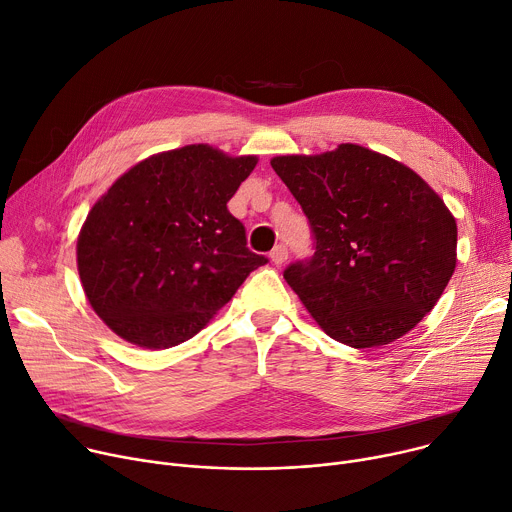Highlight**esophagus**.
Wrapping results in <instances>:
<instances>
[{"label":"esophagus","mask_w":512,"mask_h":512,"mask_svg":"<svg viewBox=\"0 0 512 512\" xmlns=\"http://www.w3.org/2000/svg\"><path fill=\"white\" fill-rule=\"evenodd\" d=\"M271 261L275 263V265H282V263H286V259H288V249L284 247V245H277L273 251H271Z\"/></svg>","instance_id":"esophagus-1"}]
</instances>
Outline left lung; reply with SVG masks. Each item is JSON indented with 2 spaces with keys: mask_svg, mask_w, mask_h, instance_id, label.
<instances>
[{
  "mask_svg": "<svg viewBox=\"0 0 512 512\" xmlns=\"http://www.w3.org/2000/svg\"><path fill=\"white\" fill-rule=\"evenodd\" d=\"M316 251L284 271L318 327L353 349L388 345L435 308L457 263V222L408 165L355 143L277 155Z\"/></svg>",
  "mask_w": 512,
  "mask_h": 512,
  "instance_id": "left-lung-1",
  "label": "left lung"
}]
</instances>
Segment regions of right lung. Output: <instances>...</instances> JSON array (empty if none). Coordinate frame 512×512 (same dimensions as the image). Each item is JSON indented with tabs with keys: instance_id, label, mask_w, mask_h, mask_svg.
<instances>
[{
	"instance_id": "right-lung-1",
	"label": "right lung",
	"mask_w": 512,
	"mask_h": 512,
	"mask_svg": "<svg viewBox=\"0 0 512 512\" xmlns=\"http://www.w3.org/2000/svg\"><path fill=\"white\" fill-rule=\"evenodd\" d=\"M257 155L206 143L132 165L91 206L77 237L87 302L120 339L169 349L200 333L267 259L226 208Z\"/></svg>"
}]
</instances>
